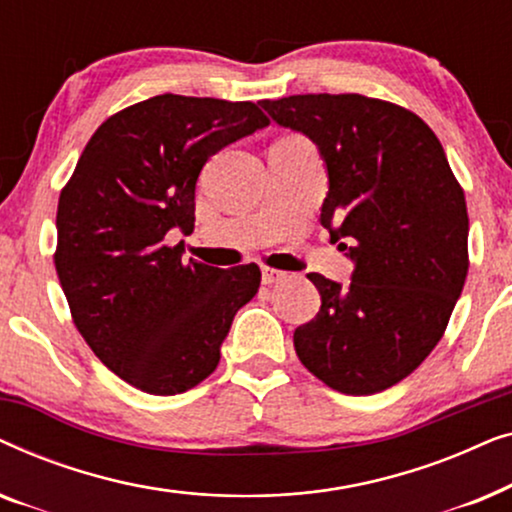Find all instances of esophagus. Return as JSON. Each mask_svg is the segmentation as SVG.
<instances>
[{
    "label": "esophagus",
    "instance_id": "esophagus-1",
    "mask_svg": "<svg viewBox=\"0 0 512 512\" xmlns=\"http://www.w3.org/2000/svg\"><path fill=\"white\" fill-rule=\"evenodd\" d=\"M261 277H263V284H275V282H282V279L286 277V272L275 270V268H263Z\"/></svg>",
    "mask_w": 512,
    "mask_h": 512
}]
</instances>
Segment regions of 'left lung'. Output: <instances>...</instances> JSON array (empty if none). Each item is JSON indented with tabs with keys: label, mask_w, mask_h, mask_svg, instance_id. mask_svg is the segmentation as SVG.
Wrapping results in <instances>:
<instances>
[{
	"label": "left lung",
	"mask_w": 512,
	"mask_h": 512,
	"mask_svg": "<svg viewBox=\"0 0 512 512\" xmlns=\"http://www.w3.org/2000/svg\"><path fill=\"white\" fill-rule=\"evenodd\" d=\"M261 107L317 144L328 170L321 223L354 261L347 286L307 275L321 307L293 333L298 359L340 394L394 387L443 338L466 282V198L443 144L417 114L366 95Z\"/></svg>",
	"instance_id": "left-lung-1"
}]
</instances>
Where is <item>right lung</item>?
Wrapping results in <instances>:
<instances>
[{
  "instance_id": "add662e5",
  "label": "right lung",
  "mask_w": 512,
  "mask_h": 512,
  "mask_svg": "<svg viewBox=\"0 0 512 512\" xmlns=\"http://www.w3.org/2000/svg\"><path fill=\"white\" fill-rule=\"evenodd\" d=\"M254 102L156 95L109 116L58 202V270L72 319L104 366L156 396L219 366L233 317L261 286L258 265L184 261L195 184L214 153L268 125Z\"/></svg>"
}]
</instances>
